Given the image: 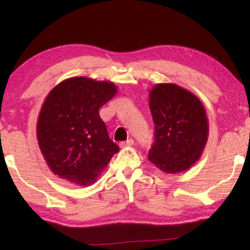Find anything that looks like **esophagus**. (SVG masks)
<instances>
[{
    "label": "esophagus",
    "instance_id": "obj_1",
    "mask_svg": "<svg viewBox=\"0 0 250 250\" xmlns=\"http://www.w3.org/2000/svg\"><path fill=\"white\" fill-rule=\"evenodd\" d=\"M134 144V141L132 140V139H129V140H126L125 142H121L120 143V147L121 148H125V147H129V146H132Z\"/></svg>",
    "mask_w": 250,
    "mask_h": 250
}]
</instances>
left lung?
<instances>
[{"label": "left lung", "instance_id": "obj_1", "mask_svg": "<svg viewBox=\"0 0 250 250\" xmlns=\"http://www.w3.org/2000/svg\"><path fill=\"white\" fill-rule=\"evenodd\" d=\"M155 142L149 161L164 173L190 168L208 139V119L200 99L175 83H157L149 92Z\"/></svg>", "mask_w": 250, "mask_h": 250}]
</instances>
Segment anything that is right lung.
<instances>
[{"label":"right lung","mask_w":250,"mask_h":250,"mask_svg":"<svg viewBox=\"0 0 250 250\" xmlns=\"http://www.w3.org/2000/svg\"><path fill=\"white\" fill-rule=\"evenodd\" d=\"M116 93L111 82L71 77L47 95L36 134L42 155L57 176L87 187L119 151L99 115V109Z\"/></svg>","instance_id":"add662e5"}]
</instances>
